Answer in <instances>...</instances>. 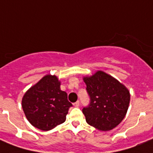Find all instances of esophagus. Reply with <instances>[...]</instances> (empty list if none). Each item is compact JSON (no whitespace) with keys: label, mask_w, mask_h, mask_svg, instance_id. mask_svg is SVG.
Wrapping results in <instances>:
<instances>
[{"label":"esophagus","mask_w":153,"mask_h":153,"mask_svg":"<svg viewBox=\"0 0 153 153\" xmlns=\"http://www.w3.org/2000/svg\"><path fill=\"white\" fill-rule=\"evenodd\" d=\"M73 105H74L75 107L78 108V107H79V106H80V101H79V100H77L76 102H75V103H74V104H73Z\"/></svg>","instance_id":"34e87169"}]
</instances>
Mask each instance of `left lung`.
<instances>
[{"label": "left lung", "instance_id": "obj_1", "mask_svg": "<svg viewBox=\"0 0 153 153\" xmlns=\"http://www.w3.org/2000/svg\"><path fill=\"white\" fill-rule=\"evenodd\" d=\"M90 103L82 112L88 124L100 131L114 128L125 118L130 93L125 85L103 71L84 77Z\"/></svg>", "mask_w": 153, "mask_h": 153}]
</instances>
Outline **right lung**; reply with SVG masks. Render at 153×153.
<instances>
[{"instance_id": "add662e5", "label": "right lung", "mask_w": 153, "mask_h": 153, "mask_svg": "<svg viewBox=\"0 0 153 153\" xmlns=\"http://www.w3.org/2000/svg\"><path fill=\"white\" fill-rule=\"evenodd\" d=\"M60 85L55 75H46L25 93L22 108L27 120L36 128L48 131L65 121L73 105Z\"/></svg>"}]
</instances>
